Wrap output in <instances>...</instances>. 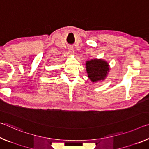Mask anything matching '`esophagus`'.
I'll return each mask as SVG.
<instances>
[{
    "label": "esophagus",
    "instance_id": "obj_1",
    "mask_svg": "<svg viewBox=\"0 0 149 149\" xmlns=\"http://www.w3.org/2000/svg\"><path fill=\"white\" fill-rule=\"evenodd\" d=\"M68 50H69V52H70L71 54H73V53H74V48H73L72 46L68 47Z\"/></svg>",
    "mask_w": 149,
    "mask_h": 149
}]
</instances>
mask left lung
Wrapping results in <instances>:
<instances>
[{
	"mask_svg": "<svg viewBox=\"0 0 149 149\" xmlns=\"http://www.w3.org/2000/svg\"><path fill=\"white\" fill-rule=\"evenodd\" d=\"M86 71L88 77L92 82L103 81L109 72V65L101 59H94L86 62Z\"/></svg>",
	"mask_w": 149,
	"mask_h": 149,
	"instance_id": "1",
	"label": "left lung"
}]
</instances>
